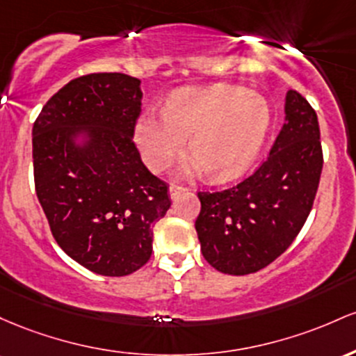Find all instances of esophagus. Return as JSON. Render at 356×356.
Returning a JSON list of instances; mask_svg holds the SVG:
<instances>
[{
	"instance_id": "esophagus-1",
	"label": "esophagus",
	"mask_w": 356,
	"mask_h": 356,
	"mask_svg": "<svg viewBox=\"0 0 356 356\" xmlns=\"http://www.w3.org/2000/svg\"><path fill=\"white\" fill-rule=\"evenodd\" d=\"M185 191H186V188H183V186L171 185V186H170V197H171V200H177L178 195L185 193Z\"/></svg>"
}]
</instances>
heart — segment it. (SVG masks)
<instances>
[{
	"label": "heart",
	"instance_id": "heart-1",
	"mask_svg": "<svg viewBox=\"0 0 356 356\" xmlns=\"http://www.w3.org/2000/svg\"><path fill=\"white\" fill-rule=\"evenodd\" d=\"M270 126V111L259 95L241 87L185 89L166 104L165 113H145L136 126V143L151 170H163L190 138L193 159L185 173H202L225 181L261 154Z\"/></svg>",
	"mask_w": 356,
	"mask_h": 356
}]
</instances>
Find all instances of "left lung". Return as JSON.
Listing matches in <instances>:
<instances>
[{"instance_id": "left-lung-1", "label": "left lung", "mask_w": 356, "mask_h": 356, "mask_svg": "<svg viewBox=\"0 0 356 356\" xmlns=\"http://www.w3.org/2000/svg\"><path fill=\"white\" fill-rule=\"evenodd\" d=\"M284 124L269 158L238 185L200 191L195 222L202 254L223 274L264 269L305 225L323 170L318 115L296 90H287Z\"/></svg>"}]
</instances>
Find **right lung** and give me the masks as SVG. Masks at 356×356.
<instances>
[{"instance_id":"obj_1","label":"right lung","mask_w":356,"mask_h":356,"mask_svg":"<svg viewBox=\"0 0 356 356\" xmlns=\"http://www.w3.org/2000/svg\"><path fill=\"white\" fill-rule=\"evenodd\" d=\"M141 99L131 75H83L43 106L31 133L35 190L55 241L109 277L149 261L153 227L171 205L133 143Z\"/></svg>"}]
</instances>
